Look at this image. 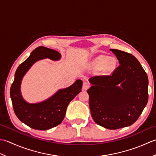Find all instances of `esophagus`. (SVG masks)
<instances>
[{
	"label": "esophagus",
	"mask_w": 156,
	"mask_h": 156,
	"mask_svg": "<svg viewBox=\"0 0 156 156\" xmlns=\"http://www.w3.org/2000/svg\"><path fill=\"white\" fill-rule=\"evenodd\" d=\"M90 87V84L84 81L83 83V90H87V89Z\"/></svg>",
	"instance_id": "esophagus-1"
}]
</instances>
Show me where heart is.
<instances>
[{
	"mask_svg": "<svg viewBox=\"0 0 156 156\" xmlns=\"http://www.w3.org/2000/svg\"><path fill=\"white\" fill-rule=\"evenodd\" d=\"M116 60L114 58H109L106 56H100L94 62V66L97 69H101L103 66L106 72H111L115 68Z\"/></svg>",
	"mask_w": 156,
	"mask_h": 156,
	"instance_id": "obj_1",
	"label": "heart"
}]
</instances>
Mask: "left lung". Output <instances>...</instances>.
Segmentation results:
<instances>
[{
	"instance_id": "left-lung-1",
	"label": "left lung",
	"mask_w": 156,
	"mask_h": 156,
	"mask_svg": "<svg viewBox=\"0 0 156 156\" xmlns=\"http://www.w3.org/2000/svg\"><path fill=\"white\" fill-rule=\"evenodd\" d=\"M120 65L110 75L90 79L93 85L87 91L95 122L104 128L118 129L133 125L148 101V77L131 54L111 49ZM122 83V87L117 84Z\"/></svg>"
}]
</instances>
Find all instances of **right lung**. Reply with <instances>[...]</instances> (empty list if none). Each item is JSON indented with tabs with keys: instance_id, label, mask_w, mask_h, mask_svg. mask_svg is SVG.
Listing matches in <instances>:
<instances>
[{
	"instance_id": "right-lung-1",
	"label": "right lung",
	"mask_w": 156,
	"mask_h": 156,
	"mask_svg": "<svg viewBox=\"0 0 156 156\" xmlns=\"http://www.w3.org/2000/svg\"><path fill=\"white\" fill-rule=\"evenodd\" d=\"M46 58L53 60H59L60 54L44 46L36 48L16 70L10 90L12 107L17 118L31 128L41 131L50 129L62 122L69 102L81 91L83 85L82 81L78 79L70 87L60 90L53 96L42 102H26L20 91L22 78L34 62Z\"/></svg>"
}]
</instances>
